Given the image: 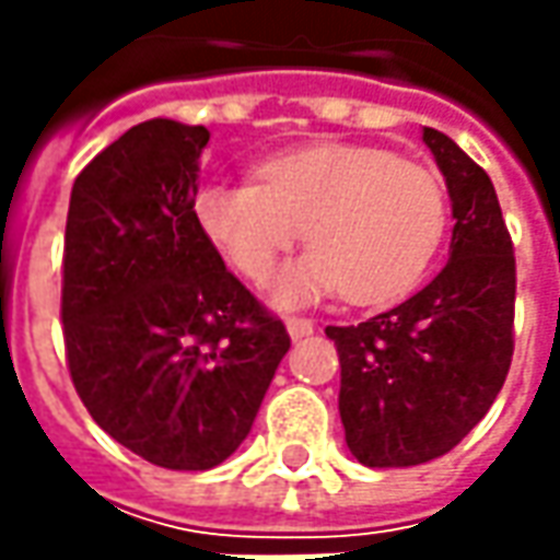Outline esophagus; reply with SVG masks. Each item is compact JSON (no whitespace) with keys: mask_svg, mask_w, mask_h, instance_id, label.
Listing matches in <instances>:
<instances>
[{"mask_svg":"<svg viewBox=\"0 0 560 560\" xmlns=\"http://www.w3.org/2000/svg\"><path fill=\"white\" fill-rule=\"evenodd\" d=\"M287 330H290L292 339H302L314 330V324L308 317H287Z\"/></svg>","mask_w":560,"mask_h":560,"instance_id":"esophagus-1","label":"esophagus"}]
</instances>
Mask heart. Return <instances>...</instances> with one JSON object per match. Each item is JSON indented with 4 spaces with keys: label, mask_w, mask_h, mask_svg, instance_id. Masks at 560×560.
<instances>
[{
    "label": "heart",
    "mask_w": 560,
    "mask_h": 560,
    "mask_svg": "<svg viewBox=\"0 0 560 560\" xmlns=\"http://www.w3.org/2000/svg\"><path fill=\"white\" fill-rule=\"evenodd\" d=\"M258 180L205 186L196 218L255 283L268 280L305 226L312 248L273 287V302L287 308L339 290L358 305L396 299L433 265L448 224L440 177L374 145L292 149L261 164Z\"/></svg>",
    "instance_id": "obj_1"
}]
</instances>
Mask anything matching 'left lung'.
<instances>
[{
    "label": "left lung",
    "instance_id": "obj_1",
    "mask_svg": "<svg viewBox=\"0 0 560 560\" xmlns=\"http://www.w3.org/2000/svg\"><path fill=\"white\" fill-rule=\"evenodd\" d=\"M452 199L445 268L389 312L327 327L339 352V418L364 467H415L486 418L514 355V246L495 186L445 133L423 127Z\"/></svg>",
    "mask_w": 560,
    "mask_h": 560
}]
</instances>
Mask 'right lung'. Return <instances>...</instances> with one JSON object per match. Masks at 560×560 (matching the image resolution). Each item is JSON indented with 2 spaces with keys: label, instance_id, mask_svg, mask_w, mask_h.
Wrapping results in <instances>:
<instances>
[{
  "label": "right lung",
  "instance_id": "1",
  "mask_svg": "<svg viewBox=\"0 0 560 560\" xmlns=\"http://www.w3.org/2000/svg\"><path fill=\"white\" fill-rule=\"evenodd\" d=\"M205 127L152 118L80 171L61 324L98 427L167 470H211L246 440L287 327L224 268L196 218Z\"/></svg>",
  "mask_w": 560,
  "mask_h": 560
}]
</instances>
